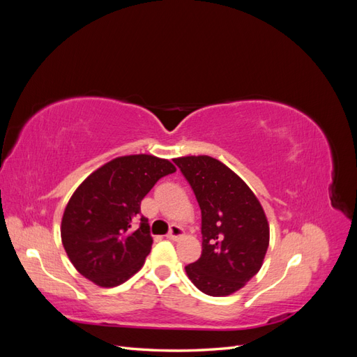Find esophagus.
Listing matches in <instances>:
<instances>
[{"label":"esophagus","instance_id":"34e87169","mask_svg":"<svg viewBox=\"0 0 357 357\" xmlns=\"http://www.w3.org/2000/svg\"><path fill=\"white\" fill-rule=\"evenodd\" d=\"M183 235H185V231H183V228H180V226H177V225H172L169 232H168V235H167V238L177 241V240L181 238Z\"/></svg>","mask_w":357,"mask_h":357}]
</instances>
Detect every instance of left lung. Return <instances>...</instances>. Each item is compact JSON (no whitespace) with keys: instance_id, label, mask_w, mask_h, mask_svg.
I'll return each mask as SVG.
<instances>
[{"instance_id":"8db88e82","label":"left lung","mask_w":357,"mask_h":357,"mask_svg":"<svg viewBox=\"0 0 357 357\" xmlns=\"http://www.w3.org/2000/svg\"><path fill=\"white\" fill-rule=\"evenodd\" d=\"M201 208L202 253L188 265L190 282L205 295L228 296L259 273L269 245V225L252 189L207 155L176 158Z\"/></svg>"}]
</instances>
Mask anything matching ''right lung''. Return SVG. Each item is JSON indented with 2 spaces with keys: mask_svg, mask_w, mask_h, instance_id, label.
Listing matches in <instances>:
<instances>
[{
  "mask_svg": "<svg viewBox=\"0 0 357 357\" xmlns=\"http://www.w3.org/2000/svg\"><path fill=\"white\" fill-rule=\"evenodd\" d=\"M168 159L128 155L107 162L83 180L61 222V238L77 271L100 287H114L138 273L152 248L150 226L139 204L164 176Z\"/></svg>",
  "mask_w": 357,
  "mask_h": 357,
  "instance_id": "1",
  "label": "right lung"
}]
</instances>
